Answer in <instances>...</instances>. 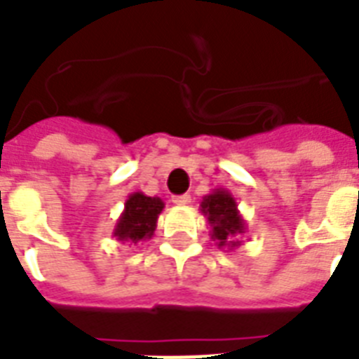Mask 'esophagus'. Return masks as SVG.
<instances>
[{
    "mask_svg": "<svg viewBox=\"0 0 359 359\" xmlns=\"http://www.w3.org/2000/svg\"><path fill=\"white\" fill-rule=\"evenodd\" d=\"M171 203H173V205H177V206H186V205H189V203H191V197H189L188 194L175 195L173 199H171Z\"/></svg>",
    "mask_w": 359,
    "mask_h": 359,
    "instance_id": "34e87169",
    "label": "esophagus"
}]
</instances>
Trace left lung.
I'll return each mask as SVG.
<instances>
[{
  "instance_id": "obj_1",
  "label": "left lung",
  "mask_w": 359,
  "mask_h": 359,
  "mask_svg": "<svg viewBox=\"0 0 359 359\" xmlns=\"http://www.w3.org/2000/svg\"><path fill=\"white\" fill-rule=\"evenodd\" d=\"M201 214L210 225V238L219 249H236L241 245V236L247 232L243 215L238 210L234 195L225 188L212 189L201 201Z\"/></svg>"
}]
</instances>
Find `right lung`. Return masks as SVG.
Here are the masks:
<instances>
[{
	"label": "right lung",
	"instance_id": "obj_1",
	"mask_svg": "<svg viewBox=\"0 0 359 359\" xmlns=\"http://www.w3.org/2000/svg\"><path fill=\"white\" fill-rule=\"evenodd\" d=\"M162 210H164V201L160 197H149L142 191H134L125 201V208L116 221L112 236L121 243L151 240Z\"/></svg>",
	"mask_w": 359,
	"mask_h": 359
}]
</instances>
